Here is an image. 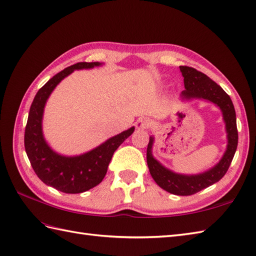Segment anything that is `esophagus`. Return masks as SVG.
Returning a JSON list of instances; mask_svg holds the SVG:
<instances>
[{"label": "esophagus", "instance_id": "esophagus-1", "mask_svg": "<svg viewBox=\"0 0 256 256\" xmlns=\"http://www.w3.org/2000/svg\"><path fill=\"white\" fill-rule=\"evenodd\" d=\"M152 126V121L147 118H140L136 122V128H148Z\"/></svg>", "mask_w": 256, "mask_h": 256}]
</instances>
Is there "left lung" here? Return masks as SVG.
Returning <instances> with one entry per match:
<instances>
[{"label":"left lung","instance_id":"8db88e82","mask_svg":"<svg viewBox=\"0 0 256 256\" xmlns=\"http://www.w3.org/2000/svg\"><path fill=\"white\" fill-rule=\"evenodd\" d=\"M180 70L184 77V88H186L181 94L182 99H205L217 104L222 112L228 138L227 150L215 167L203 174L186 176L176 174L164 168L152 157V147L154 138L150 136L147 146V164L152 179L160 188L171 194L188 196L212 186L226 174L236 150L238 130L236 110L229 94L208 76L198 70L190 66H180Z\"/></svg>","mask_w":256,"mask_h":256}]
</instances>
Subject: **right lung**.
<instances>
[{"mask_svg":"<svg viewBox=\"0 0 256 256\" xmlns=\"http://www.w3.org/2000/svg\"><path fill=\"white\" fill-rule=\"evenodd\" d=\"M99 62H80L64 68L41 87L30 106L25 128V150L32 167L46 186L68 194L82 193L104 180L110 160L122 142L134 132V126L106 140L80 156L66 157L53 152L42 134V116L48 98L64 77L74 70L92 68Z\"/></svg>","mask_w":256,"mask_h":256,"instance_id":"1","label":"right lung"}]
</instances>
